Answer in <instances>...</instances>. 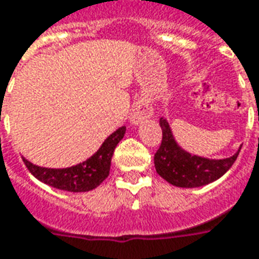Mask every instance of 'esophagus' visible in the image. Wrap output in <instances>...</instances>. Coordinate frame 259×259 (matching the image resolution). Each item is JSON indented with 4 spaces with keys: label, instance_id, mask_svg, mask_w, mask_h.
Instances as JSON below:
<instances>
[{
    "label": "esophagus",
    "instance_id": "34e87169",
    "mask_svg": "<svg viewBox=\"0 0 259 259\" xmlns=\"http://www.w3.org/2000/svg\"><path fill=\"white\" fill-rule=\"evenodd\" d=\"M152 113H154V109H152L151 104L147 100H144V98H141V100H139L133 105L132 116H130V123L140 124L141 122L151 118Z\"/></svg>",
    "mask_w": 259,
    "mask_h": 259
}]
</instances>
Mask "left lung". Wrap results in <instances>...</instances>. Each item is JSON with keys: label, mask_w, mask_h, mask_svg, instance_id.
Here are the masks:
<instances>
[{"label": "left lung", "mask_w": 259, "mask_h": 259, "mask_svg": "<svg viewBox=\"0 0 259 259\" xmlns=\"http://www.w3.org/2000/svg\"><path fill=\"white\" fill-rule=\"evenodd\" d=\"M159 124L162 129V143L154 155V163L157 174L176 187L193 189L209 185L226 174L239 157L241 147L234 155L223 159L193 155L175 140L166 119H159Z\"/></svg>", "instance_id": "8db88e82"}]
</instances>
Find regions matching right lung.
<instances>
[{"label": "right lung", "mask_w": 259, "mask_h": 259, "mask_svg": "<svg viewBox=\"0 0 259 259\" xmlns=\"http://www.w3.org/2000/svg\"><path fill=\"white\" fill-rule=\"evenodd\" d=\"M124 133V126L115 130L112 135L108 136L107 140L102 143L94 155L70 168H42L31 163L26 158H23V162L36 179L51 187L72 193L90 191L98 187L108 178L113 151L119 141L123 139Z\"/></svg>", "instance_id": "add662e5"}]
</instances>
